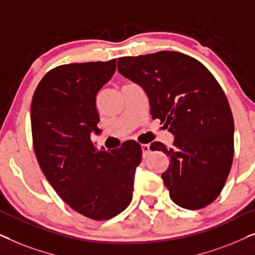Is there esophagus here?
<instances>
[{"label":"esophagus","mask_w":255,"mask_h":255,"mask_svg":"<svg viewBox=\"0 0 255 255\" xmlns=\"http://www.w3.org/2000/svg\"><path fill=\"white\" fill-rule=\"evenodd\" d=\"M141 149H142V156L145 157L149 152H150V148H149V144H142L141 145Z\"/></svg>","instance_id":"34e87169"}]
</instances>
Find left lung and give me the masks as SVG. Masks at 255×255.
<instances>
[{
    "label": "left lung",
    "mask_w": 255,
    "mask_h": 255,
    "mask_svg": "<svg viewBox=\"0 0 255 255\" xmlns=\"http://www.w3.org/2000/svg\"><path fill=\"white\" fill-rule=\"evenodd\" d=\"M118 71L143 88L151 118L175 136L170 148L157 141L150 145L170 161L162 179L171 201L189 210L211 204L234 151L232 112L218 81L198 60L175 51L122 57Z\"/></svg>",
    "instance_id": "1"
}]
</instances>
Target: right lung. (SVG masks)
<instances>
[{
    "instance_id": "right-lung-1",
    "label": "right lung",
    "mask_w": 255,
    "mask_h": 255,
    "mask_svg": "<svg viewBox=\"0 0 255 255\" xmlns=\"http://www.w3.org/2000/svg\"><path fill=\"white\" fill-rule=\"evenodd\" d=\"M117 59L67 64L47 72L31 103L33 149L43 174L70 208L87 218L107 220L129 205L141 147L97 150V94L113 76Z\"/></svg>"
}]
</instances>
